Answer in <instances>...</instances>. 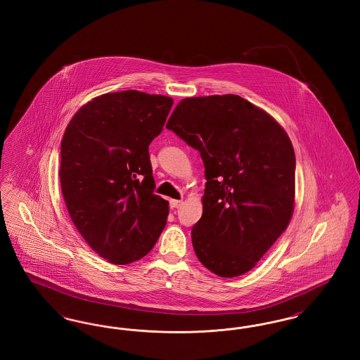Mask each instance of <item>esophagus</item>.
Segmentation results:
<instances>
[{"label":"esophagus","instance_id":"obj_1","mask_svg":"<svg viewBox=\"0 0 360 360\" xmlns=\"http://www.w3.org/2000/svg\"><path fill=\"white\" fill-rule=\"evenodd\" d=\"M184 205V201H179V200H170V206L172 209H176V207H181Z\"/></svg>","mask_w":360,"mask_h":360}]
</instances>
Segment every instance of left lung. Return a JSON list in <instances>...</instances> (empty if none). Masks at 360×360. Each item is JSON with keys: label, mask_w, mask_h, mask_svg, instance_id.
<instances>
[{"label": "left lung", "mask_w": 360, "mask_h": 360, "mask_svg": "<svg viewBox=\"0 0 360 360\" xmlns=\"http://www.w3.org/2000/svg\"><path fill=\"white\" fill-rule=\"evenodd\" d=\"M205 166L202 216L191 229L213 274H245L285 232L294 212L295 155L267 112L235 94L188 97L167 121Z\"/></svg>", "instance_id": "8db88e82"}]
</instances>
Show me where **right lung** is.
I'll list each match as a JSON object with an SVG mask.
<instances>
[{
  "label": "right lung",
  "instance_id": "add662e5",
  "mask_svg": "<svg viewBox=\"0 0 360 360\" xmlns=\"http://www.w3.org/2000/svg\"><path fill=\"white\" fill-rule=\"evenodd\" d=\"M172 103L137 90L106 93L79 108L65 131V204L81 236L109 263L146 257L167 221L169 202L154 194L148 146Z\"/></svg>",
  "mask_w": 360,
  "mask_h": 360
}]
</instances>
